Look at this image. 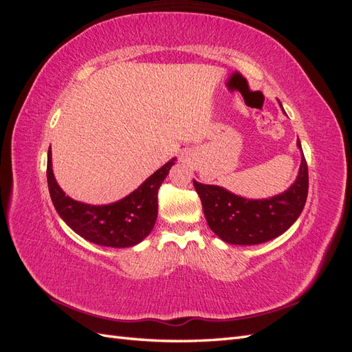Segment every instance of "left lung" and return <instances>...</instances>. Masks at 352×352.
Instances as JSON below:
<instances>
[{
    "label": "left lung",
    "mask_w": 352,
    "mask_h": 352,
    "mask_svg": "<svg viewBox=\"0 0 352 352\" xmlns=\"http://www.w3.org/2000/svg\"><path fill=\"white\" fill-rule=\"evenodd\" d=\"M301 146L300 140L296 141ZM194 186L210 229L228 243L255 245L282 235L300 217L308 195V167L302 157L300 175L286 192L270 199H245L214 185Z\"/></svg>",
    "instance_id": "left-lung-1"
}]
</instances>
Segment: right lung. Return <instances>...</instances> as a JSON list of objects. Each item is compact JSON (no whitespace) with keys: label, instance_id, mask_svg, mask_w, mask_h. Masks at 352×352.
I'll return each mask as SVG.
<instances>
[{"label":"right lung","instance_id":"add662e5","mask_svg":"<svg viewBox=\"0 0 352 352\" xmlns=\"http://www.w3.org/2000/svg\"><path fill=\"white\" fill-rule=\"evenodd\" d=\"M172 162L148 177L131 195L110 206H88L74 201L57 185L51 167V146L48 150L47 180L51 201L60 217L79 236L102 247L126 248L140 243L150 235L157 219L158 188L166 179Z\"/></svg>","mask_w":352,"mask_h":352}]
</instances>
